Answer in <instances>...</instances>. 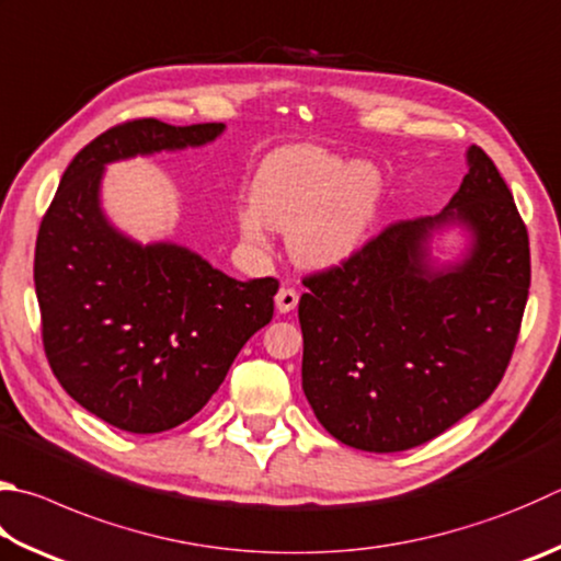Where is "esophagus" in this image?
Here are the masks:
<instances>
[{
  "label": "esophagus",
  "mask_w": 561,
  "mask_h": 561,
  "mask_svg": "<svg viewBox=\"0 0 561 561\" xmlns=\"http://www.w3.org/2000/svg\"><path fill=\"white\" fill-rule=\"evenodd\" d=\"M274 304H277V311H279V313H289V311L297 309L299 294H297V289L284 287V289L277 291V297H274Z\"/></svg>",
  "instance_id": "1"
}]
</instances>
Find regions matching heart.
I'll list each match as a JSON object with an SVG mask.
<instances>
[{
  "instance_id": "1",
  "label": "heart",
  "mask_w": 561,
  "mask_h": 561,
  "mask_svg": "<svg viewBox=\"0 0 561 561\" xmlns=\"http://www.w3.org/2000/svg\"><path fill=\"white\" fill-rule=\"evenodd\" d=\"M250 193L252 201L238 208L240 238L250 248H267L272 228H277L289 232L299 264L331 270L368 240L382 206L385 179L370 161L297 145L260 161Z\"/></svg>"
}]
</instances>
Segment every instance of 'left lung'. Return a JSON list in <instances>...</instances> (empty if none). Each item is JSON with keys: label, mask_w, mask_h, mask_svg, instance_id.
<instances>
[{"label": "left lung", "mask_w": 561, "mask_h": 561, "mask_svg": "<svg viewBox=\"0 0 561 561\" xmlns=\"http://www.w3.org/2000/svg\"><path fill=\"white\" fill-rule=\"evenodd\" d=\"M439 216L400 220L345 260L304 277L301 387L341 444L392 454L434 439L493 394L529 291V240L513 193L481 147ZM458 225L469 250L436 268L434 231Z\"/></svg>", "instance_id": "8db88e82"}]
</instances>
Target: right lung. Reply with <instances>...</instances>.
<instances>
[{"mask_svg": "<svg viewBox=\"0 0 561 561\" xmlns=\"http://www.w3.org/2000/svg\"><path fill=\"white\" fill-rule=\"evenodd\" d=\"M222 129L154 117L112 127L70 161L41 220L34 284L50 370L122 432L159 434L191 420L272 321L277 279L238 282L176 242L141 245L100 206L112 161L203 147Z\"/></svg>", "mask_w": 561, "mask_h": 561, "instance_id": "right-lung-1", "label": "right lung"}]
</instances>
